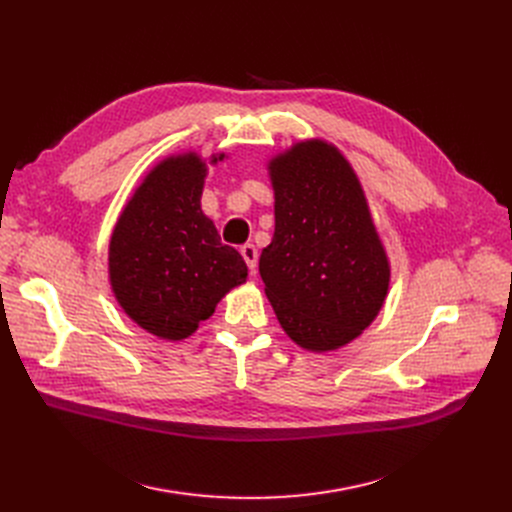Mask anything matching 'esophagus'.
<instances>
[{
	"mask_svg": "<svg viewBox=\"0 0 512 512\" xmlns=\"http://www.w3.org/2000/svg\"><path fill=\"white\" fill-rule=\"evenodd\" d=\"M240 253H242V257H245V261H247V265H249V270L255 274V272H257V259H259L257 247L251 245V242H247V245L240 247Z\"/></svg>",
	"mask_w": 512,
	"mask_h": 512,
	"instance_id": "obj_1",
	"label": "esophagus"
}]
</instances>
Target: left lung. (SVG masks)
Segmentation results:
<instances>
[{
  "mask_svg": "<svg viewBox=\"0 0 512 512\" xmlns=\"http://www.w3.org/2000/svg\"><path fill=\"white\" fill-rule=\"evenodd\" d=\"M276 230L259 274L284 332L313 353L361 336L378 317L390 263L363 186L330 143H294L270 164Z\"/></svg>",
  "mask_w": 512,
  "mask_h": 512,
  "instance_id": "1",
  "label": "left lung"
}]
</instances>
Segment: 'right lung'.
Masks as SVG:
<instances>
[{"label":"right lung","instance_id":"1","mask_svg":"<svg viewBox=\"0 0 512 512\" xmlns=\"http://www.w3.org/2000/svg\"><path fill=\"white\" fill-rule=\"evenodd\" d=\"M224 157L211 155L209 164ZM205 176L207 164L193 151L159 161L112 232L114 297L134 324L164 340L191 336L249 276L245 259L201 209Z\"/></svg>","mask_w":512,"mask_h":512}]
</instances>
